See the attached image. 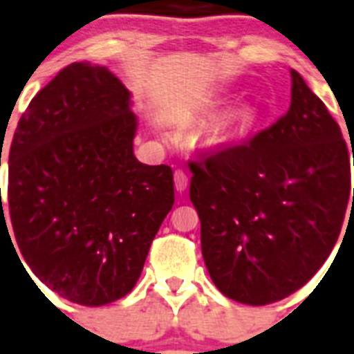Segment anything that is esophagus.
Here are the masks:
<instances>
[{
  "mask_svg": "<svg viewBox=\"0 0 354 354\" xmlns=\"http://www.w3.org/2000/svg\"><path fill=\"white\" fill-rule=\"evenodd\" d=\"M174 185H176L178 192H183L189 187V176H187L185 171L174 172Z\"/></svg>",
  "mask_w": 354,
  "mask_h": 354,
  "instance_id": "34e87169",
  "label": "esophagus"
}]
</instances>
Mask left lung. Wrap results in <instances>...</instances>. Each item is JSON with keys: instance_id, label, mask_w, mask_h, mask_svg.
Wrapping results in <instances>:
<instances>
[{"instance_id": "obj_1", "label": "left lung", "mask_w": 354, "mask_h": 354, "mask_svg": "<svg viewBox=\"0 0 354 354\" xmlns=\"http://www.w3.org/2000/svg\"><path fill=\"white\" fill-rule=\"evenodd\" d=\"M189 169L207 270L243 304H272L304 286L333 250L351 203L340 126L295 70L286 115Z\"/></svg>"}]
</instances>
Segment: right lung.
Segmentation results:
<instances>
[{
  "mask_svg": "<svg viewBox=\"0 0 354 354\" xmlns=\"http://www.w3.org/2000/svg\"><path fill=\"white\" fill-rule=\"evenodd\" d=\"M135 131L126 86L88 62L62 68L17 122L8 153L12 230L35 277L77 304L131 292L174 205L172 169L138 162ZM0 209L1 225L3 201Z\"/></svg>",
  "mask_w": 354,
  "mask_h": 354,
  "instance_id": "1",
  "label": "right lung"
}]
</instances>
